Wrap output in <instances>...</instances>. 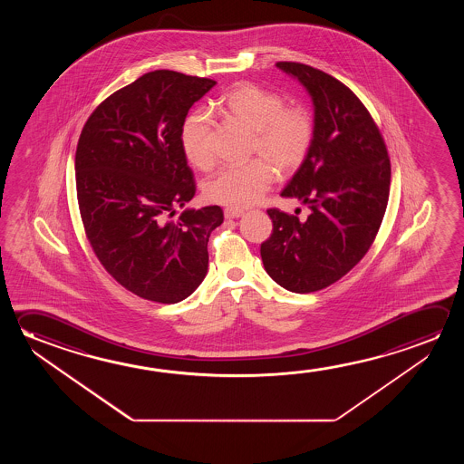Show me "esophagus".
<instances>
[{
    "label": "esophagus",
    "mask_w": 464,
    "mask_h": 464,
    "mask_svg": "<svg viewBox=\"0 0 464 464\" xmlns=\"http://www.w3.org/2000/svg\"><path fill=\"white\" fill-rule=\"evenodd\" d=\"M243 215V210H239V208H225V218H239Z\"/></svg>",
    "instance_id": "esophagus-1"
}]
</instances>
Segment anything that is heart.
Wrapping results in <instances>:
<instances>
[{"instance_id": "heart-1", "label": "heart", "mask_w": 464, "mask_h": 464, "mask_svg": "<svg viewBox=\"0 0 464 464\" xmlns=\"http://www.w3.org/2000/svg\"><path fill=\"white\" fill-rule=\"evenodd\" d=\"M231 120L252 132L249 155L258 157L244 165L221 168L204 183L208 202L229 208L256 204L270 189L275 171L291 176L304 165L315 140V118L311 108L286 100L278 92L243 82L220 100ZM212 114L198 108L186 118L179 134L190 165L208 169L215 161Z\"/></svg>"}]
</instances>
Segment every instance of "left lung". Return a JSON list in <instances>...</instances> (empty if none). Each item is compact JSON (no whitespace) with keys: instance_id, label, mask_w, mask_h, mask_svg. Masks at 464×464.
Returning <instances> with one entry per match:
<instances>
[{"instance_id":"1","label":"left lung","mask_w":464,"mask_h":464,"mask_svg":"<svg viewBox=\"0 0 464 464\" xmlns=\"http://www.w3.org/2000/svg\"><path fill=\"white\" fill-rule=\"evenodd\" d=\"M311 93L315 140L283 189L311 212L268 208L274 229L260 256L280 286L293 293L327 288L371 249L387 210L392 167L387 145L364 103L338 79L309 64L278 62Z\"/></svg>"}]
</instances>
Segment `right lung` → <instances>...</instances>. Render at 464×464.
<instances>
[{
  "label": "right lung",
  "instance_id": "right-lung-1",
  "mask_svg": "<svg viewBox=\"0 0 464 464\" xmlns=\"http://www.w3.org/2000/svg\"><path fill=\"white\" fill-rule=\"evenodd\" d=\"M217 84L159 69L103 100L82 128L76 189L85 236L100 264L132 295L175 304L206 278L218 206L175 207L196 194L179 134L190 107Z\"/></svg>",
  "mask_w": 464,
  "mask_h": 464
}]
</instances>
